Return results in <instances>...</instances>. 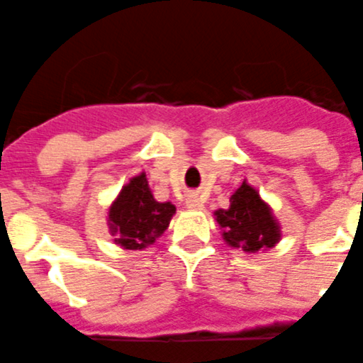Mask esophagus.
Listing matches in <instances>:
<instances>
[{
	"label": "esophagus",
	"mask_w": 363,
	"mask_h": 363,
	"mask_svg": "<svg viewBox=\"0 0 363 363\" xmlns=\"http://www.w3.org/2000/svg\"><path fill=\"white\" fill-rule=\"evenodd\" d=\"M186 208H188V210L199 211L204 208V202H202L199 197H195V195H189V197L186 199Z\"/></svg>",
	"instance_id": "esophagus-1"
}]
</instances>
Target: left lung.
Listing matches in <instances>:
<instances>
[{"label":"left lung","mask_w":363,"mask_h":363,"mask_svg":"<svg viewBox=\"0 0 363 363\" xmlns=\"http://www.w3.org/2000/svg\"><path fill=\"white\" fill-rule=\"evenodd\" d=\"M215 220L228 246L240 247L246 253L273 247L282 237L271 208L246 181L230 197L228 210L215 211Z\"/></svg>","instance_id":"1"}]
</instances>
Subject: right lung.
I'll list each match as a JSON object with an SVG mask.
<instances>
[{
	"instance_id": "obj_1",
	"label": "right lung",
	"mask_w": 363,
	"mask_h": 363,
	"mask_svg": "<svg viewBox=\"0 0 363 363\" xmlns=\"http://www.w3.org/2000/svg\"><path fill=\"white\" fill-rule=\"evenodd\" d=\"M175 213L172 202L153 199L146 174L135 175L123 186L108 210V228L113 242L125 250H145L169 226Z\"/></svg>"
}]
</instances>
